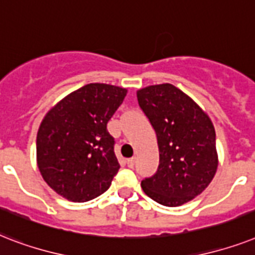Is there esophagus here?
I'll return each instance as SVG.
<instances>
[{
	"instance_id": "1",
	"label": "esophagus",
	"mask_w": 255,
	"mask_h": 255,
	"mask_svg": "<svg viewBox=\"0 0 255 255\" xmlns=\"http://www.w3.org/2000/svg\"><path fill=\"white\" fill-rule=\"evenodd\" d=\"M128 166H129L130 168H133V167L135 166V158H130V159H128Z\"/></svg>"
}]
</instances>
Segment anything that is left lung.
Returning <instances> with one entry per match:
<instances>
[{
	"mask_svg": "<svg viewBox=\"0 0 255 255\" xmlns=\"http://www.w3.org/2000/svg\"><path fill=\"white\" fill-rule=\"evenodd\" d=\"M138 104L156 133L159 166L142 180L143 192L166 207H179L200 195L215 176L219 158L208 115L172 84L137 92Z\"/></svg>",
	"mask_w": 255,
	"mask_h": 255,
	"instance_id": "left-lung-1",
	"label": "left lung"
}]
</instances>
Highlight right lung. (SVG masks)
Listing matches in <instances>:
<instances>
[{
	"mask_svg": "<svg viewBox=\"0 0 255 255\" xmlns=\"http://www.w3.org/2000/svg\"><path fill=\"white\" fill-rule=\"evenodd\" d=\"M126 93L116 85L87 84L44 116L36 135L38 168L67 200L89 201L111 187L120 163L107 124Z\"/></svg>",
	"mask_w": 255,
	"mask_h": 255,
	"instance_id": "1",
	"label": "right lung"
}]
</instances>
